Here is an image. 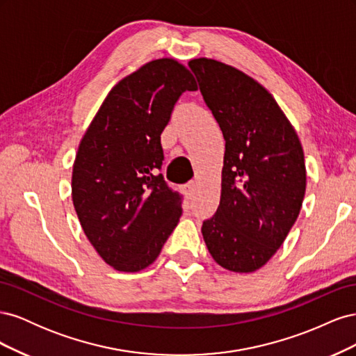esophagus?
I'll return each mask as SVG.
<instances>
[{"label":"esophagus","instance_id":"34e87169","mask_svg":"<svg viewBox=\"0 0 356 356\" xmlns=\"http://www.w3.org/2000/svg\"><path fill=\"white\" fill-rule=\"evenodd\" d=\"M184 188H186V195L191 196L193 193H195V190H196V181H188Z\"/></svg>","mask_w":356,"mask_h":356}]
</instances>
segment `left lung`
Wrapping results in <instances>:
<instances>
[{
    "label": "left lung",
    "instance_id": "1",
    "mask_svg": "<svg viewBox=\"0 0 356 356\" xmlns=\"http://www.w3.org/2000/svg\"><path fill=\"white\" fill-rule=\"evenodd\" d=\"M225 139L220 207L202 234L212 258L230 272L251 273L281 248L305 199L300 139L273 96L222 62H188Z\"/></svg>",
    "mask_w": 356,
    "mask_h": 356
}]
</instances>
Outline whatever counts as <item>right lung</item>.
Instances as JSON below:
<instances>
[{"label": "right lung", "mask_w": 356, "mask_h": 356, "mask_svg": "<svg viewBox=\"0 0 356 356\" xmlns=\"http://www.w3.org/2000/svg\"><path fill=\"white\" fill-rule=\"evenodd\" d=\"M175 59H157L118 81L79 145L72 203L89 242L120 272L154 263L177 227L182 196L159 170L160 135L179 96L196 90Z\"/></svg>", "instance_id": "obj_1"}]
</instances>
